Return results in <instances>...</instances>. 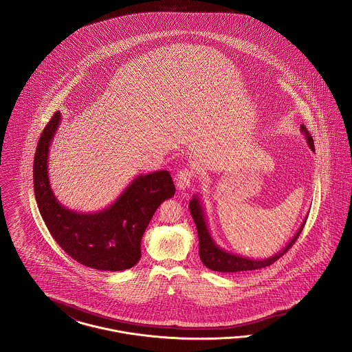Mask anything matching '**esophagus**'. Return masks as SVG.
<instances>
[{"label":"esophagus","instance_id":"1","mask_svg":"<svg viewBox=\"0 0 352 352\" xmlns=\"http://www.w3.org/2000/svg\"><path fill=\"white\" fill-rule=\"evenodd\" d=\"M193 177H195V172L189 168H185L183 170H180L176 176V185L180 190H185L188 189L192 182H193Z\"/></svg>","mask_w":352,"mask_h":352}]
</instances>
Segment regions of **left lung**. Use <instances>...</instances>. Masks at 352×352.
Masks as SVG:
<instances>
[{
	"instance_id": "obj_1",
	"label": "left lung",
	"mask_w": 352,
	"mask_h": 352,
	"mask_svg": "<svg viewBox=\"0 0 352 352\" xmlns=\"http://www.w3.org/2000/svg\"><path fill=\"white\" fill-rule=\"evenodd\" d=\"M300 132L305 135L309 147L311 148V151H315L313 136L305 127V124H300ZM189 210H190V214H192L195 223H196V228H197L199 254H200L201 262L208 269L214 270V272H221V273H237V272H246V270H257V269L270 266L272 263H274L278 258H280L293 246V243L298 240V237H299V234H300V232H302V229L306 223V220H307V216H306V219L302 222L300 228L296 230V236L276 256H273L270 258L252 259L229 253V252L221 249L214 242L209 229H208V222L205 219L203 205H201L199 196H193V199L189 201Z\"/></svg>"
}]
</instances>
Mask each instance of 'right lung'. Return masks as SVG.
<instances>
[{
    "mask_svg": "<svg viewBox=\"0 0 352 352\" xmlns=\"http://www.w3.org/2000/svg\"><path fill=\"white\" fill-rule=\"evenodd\" d=\"M60 124L53 115L38 142L33 183L39 213L56 243L79 263L104 272H120L138 263L142 237L159 205L175 195L168 170L139 175L103 210L79 213L56 200L49 182V151Z\"/></svg>",
    "mask_w": 352,
    "mask_h": 352,
    "instance_id": "right-lung-1",
    "label": "right lung"
}]
</instances>
